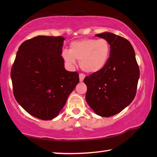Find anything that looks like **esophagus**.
Returning a JSON list of instances; mask_svg holds the SVG:
<instances>
[{"label":"esophagus","instance_id":"obj_1","mask_svg":"<svg viewBox=\"0 0 157 157\" xmlns=\"http://www.w3.org/2000/svg\"><path fill=\"white\" fill-rule=\"evenodd\" d=\"M79 80H80V82H82L85 78V75L83 73H80L79 75Z\"/></svg>","mask_w":157,"mask_h":157}]
</instances>
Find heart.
Segmentation results:
<instances>
[{
    "instance_id": "obj_1",
    "label": "heart",
    "mask_w": 157,
    "mask_h": 157,
    "mask_svg": "<svg viewBox=\"0 0 157 157\" xmlns=\"http://www.w3.org/2000/svg\"><path fill=\"white\" fill-rule=\"evenodd\" d=\"M110 53L111 46L105 39H86L72 42L69 51H64L62 56L71 65L75 64V59L80 60L79 65L84 71L94 73L106 65Z\"/></svg>"
}]
</instances>
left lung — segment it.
Here are the masks:
<instances>
[{"label":"left lung","instance_id":"left-lung-1","mask_svg":"<svg viewBox=\"0 0 157 157\" xmlns=\"http://www.w3.org/2000/svg\"><path fill=\"white\" fill-rule=\"evenodd\" d=\"M96 36L109 41L111 53L101 71L84 79L87 86L86 101L97 115L110 117L120 113L133 101L140 69L129 41L111 32Z\"/></svg>","mask_w":157,"mask_h":157}]
</instances>
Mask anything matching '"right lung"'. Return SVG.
<instances>
[{
  "mask_svg": "<svg viewBox=\"0 0 157 157\" xmlns=\"http://www.w3.org/2000/svg\"><path fill=\"white\" fill-rule=\"evenodd\" d=\"M65 39L37 36L21 44L12 66L13 94L30 115L44 121L56 118L76 85L79 74L65 69Z\"/></svg>",
  "mask_w": 157,
  "mask_h": 157,
  "instance_id": "right-lung-1",
  "label": "right lung"
}]
</instances>
